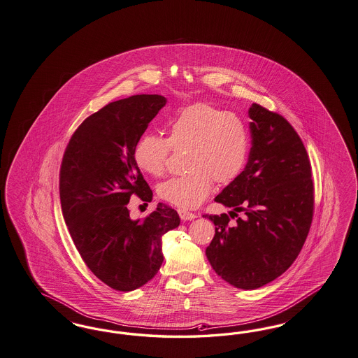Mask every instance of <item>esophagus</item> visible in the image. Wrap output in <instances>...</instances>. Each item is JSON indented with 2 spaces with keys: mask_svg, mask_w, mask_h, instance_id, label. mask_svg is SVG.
I'll list each match as a JSON object with an SVG mask.
<instances>
[{
  "mask_svg": "<svg viewBox=\"0 0 358 358\" xmlns=\"http://www.w3.org/2000/svg\"><path fill=\"white\" fill-rule=\"evenodd\" d=\"M178 215H180L182 221H190V220H194V218H197V217H199L197 213L187 212L185 209H178Z\"/></svg>",
  "mask_w": 358,
  "mask_h": 358,
  "instance_id": "obj_1",
  "label": "esophagus"
}]
</instances>
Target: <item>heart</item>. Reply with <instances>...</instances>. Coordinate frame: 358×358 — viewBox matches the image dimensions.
I'll return each mask as SVG.
<instances>
[{
    "label": "heart",
    "mask_w": 358,
    "mask_h": 358,
    "mask_svg": "<svg viewBox=\"0 0 358 358\" xmlns=\"http://www.w3.org/2000/svg\"><path fill=\"white\" fill-rule=\"evenodd\" d=\"M168 138L145 134L134 146L137 166L159 177L166 171L172 148L184 150L187 172L158 186V194L182 209L197 208L209 196L213 180L229 184L243 172L249 136L243 121L209 103L186 106L166 124Z\"/></svg>",
    "instance_id": "1"
}]
</instances>
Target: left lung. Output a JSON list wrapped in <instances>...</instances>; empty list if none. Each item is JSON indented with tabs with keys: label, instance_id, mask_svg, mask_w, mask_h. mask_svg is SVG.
<instances>
[{
	"label": "left lung",
	"instance_id": "1",
	"mask_svg": "<svg viewBox=\"0 0 358 358\" xmlns=\"http://www.w3.org/2000/svg\"><path fill=\"white\" fill-rule=\"evenodd\" d=\"M249 117L246 166L215 199L231 208L229 215H205L215 225L206 257L222 280L245 290L289 269L308 237L315 206L312 166L297 131L258 103Z\"/></svg>",
	"mask_w": 358,
	"mask_h": 358
}]
</instances>
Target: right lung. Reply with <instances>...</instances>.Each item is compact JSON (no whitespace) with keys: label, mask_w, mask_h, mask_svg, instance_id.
Instances as JSON below:
<instances>
[{"label":"right lung","mask_w":358,"mask_h":358,"mask_svg":"<svg viewBox=\"0 0 358 358\" xmlns=\"http://www.w3.org/2000/svg\"><path fill=\"white\" fill-rule=\"evenodd\" d=\"M165 103L158 94L108 103L74 131L61 164L59 199L73 243L93 274L120 292L157 274L162 236L180 225L177 212L162 203L145 220H131L128 210L133 194L153 199L134 146Z\"/></svg>","instance_id":"right-lung-1"}]
</instances>
